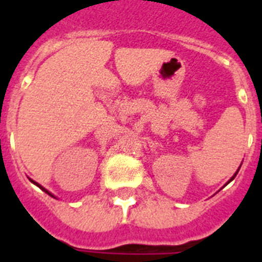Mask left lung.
Listing matches in <instances>:
<instances>
[{"instance_id": "left-lung-1", "label": "left lung", "mask_w": 262, "mask_h": 262, "mask_svg": "<svg viewBox=\"0 0 262 262\" xmlns=\"http://www.w3.org/2000/svg\"><path fill=\"white\" fill-rule=\"evenodd\" d=\"M236 174H237V172H236ZM236 174H235V176H236ZM235 176H233V177H235ZM233 177H232V178H233ZM232 178H231V180H232Z\"/></svg>"}]
</instances>
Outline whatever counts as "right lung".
<instances>
[{
	"instance_id": "obj_1",
	"label": "right lung",
	"mask_w": 262,
	"mask_h": 262,
	"mask_svg": "<svg viewBox=\"0 0 262 262\" xmlns=\"http://www.w3.org/2000/svg\"><path fill=\"white\" fill-rule=\"evenodd\" d=\"M31 182H34V184H35V185H36V186H39V187H40L41 190H43V191H46V193H47V194H48V195L53 196V195H52V194H51V193H50V191H48V190H46L45 187H43V186H40V185H39V184H38V182H35V181H32V180H31Z\"/></svg>"
}]
</instances>
